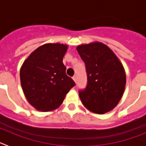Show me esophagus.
Listing matches in <instances>:
<instances>
[{
	"label": "esophagus",
	"instance_id": "1",
	"mask_svg": "<svg viewBox=\"0 0 146 146\" xmlns=\"http://www.w3.org/2000/svg\"><path fill=\"white\" fill-rule=\"evenodd\" d=\"M72 79H73V80H74V82H77V77H76V76H74V77H72Z\"/></svg>",
	"mask_w": 146,
	"mask_h": 146
}]
</instances>
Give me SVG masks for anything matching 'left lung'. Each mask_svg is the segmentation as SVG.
I'll use <instances>...</instances> for the list:
<instances>
[{
    "instance_id": "obj_1",
    "label": "left lung",
    "mask_w": 146,
    "mask_h": 146,
    "mask_svg": "<svg viewBox=\"0 0 146 146\" xmlns=\"http://www.w3.org/2000/svg\"><path fill=\"white\" fill-rule=\"evenodd\" d=\"M86 64L87 86L79 91L82 104L88 110L104 114L116 106L126 86V74L120 60L107 45L101 42L77 47Z\"/></svg>"
}]
</instances>
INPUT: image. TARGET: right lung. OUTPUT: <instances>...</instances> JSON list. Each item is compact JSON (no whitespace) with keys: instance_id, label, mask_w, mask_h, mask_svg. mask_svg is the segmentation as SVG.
<instances>
[{"instance_id":"1","label":"right lung","mask_w":146,"mask_h":146,"mask_svg":"<svg viewBox=\"0 0 146 146\" xmlns=\"http://www.w3.org/2000/svg\"><path fill=\"white\" fill-rule=\"evenodd\" d=\"M67 48L63 44H45L35 50L22 66L20 74L23 92L28 102L39 111L58 108L75 86L66 74L63 64Z\"/></svg>"}]
</instances>
